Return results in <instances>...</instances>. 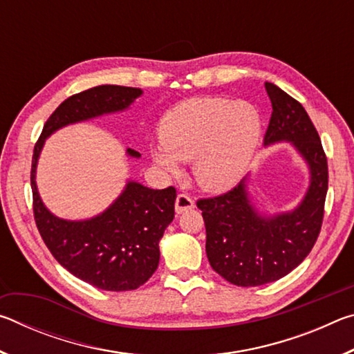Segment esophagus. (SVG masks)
Segmentation results:
<instances>
[{
    "label": "esophagus",
    "mask_w": 354,
    "mask_h": 354,
    "mask_svg": "<svg viewBox=\"0 0 354 354\" xmlns=\"http://www.w3.org/2000/svg\"><path fill=\"white\" fill-rule=\"evenodd\" d=\"M194 207H195V203H194V200L190 198V196L184 195V194H179L176 196V201H175L176 214H184V212H187Z\"/></svg>",
    "instance_id": "1"
}]
</instances>
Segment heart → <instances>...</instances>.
<instances>
[{"label":"heart","mask_w":354,"mask_h":354,"mask_svg":"<svg viewBox=\"0 0 354 354\" xmlns=\"http://www.w3.org/2000/svg\"><path fill=\"white\" fill-rule=\"evenodd\" d=\"M160 147L153 160L176 175L179 160L190 162L196 184L209 194H223L241 183L262 136L259 111L248 101L196 97L171 107L160 118Z\"/></svg>","instance_id":"heart-1"}]
</instances>
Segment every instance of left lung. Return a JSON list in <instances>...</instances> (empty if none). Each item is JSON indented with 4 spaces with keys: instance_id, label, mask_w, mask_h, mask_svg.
I'll list each match as a JSON object with an SVG mask.
<instances>
[{
    "instance_id": "8db88e82",
    "label": "left lung",
    "mask_w": 354,
    "mask_h": 354,
    "mask_svg": "<svg viewBox=\"0 0 354 354\" xmlns=\"http://www.w3.org/2000/svg\"><path fill=\"white\" fill-rule=\"evenodd\" d=\"M266 91L273 109L266 147L290 143L308 167L309 184L290 211L257 207L250 176L225 195L196 203L206 225L209 263L241 287L273 283L304 261L319 237L328 192L326 156L308 112L274 84L266 82Z\"/></svg>"
}]
</instances>
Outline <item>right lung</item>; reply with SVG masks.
Returning a JSON list of instances; mask_svg holds the SVG:
<instances>
[{"mask_svg":"<svg viewBox=\"0 0 354 354\" xmlns=\"http://www.w3.org/2000/svg\"><path fill=\"white\" fill-rule=\"evenodd\" d=\"M143 91L103 84L64 101L48 118L35 143L31 169L34 217L48 250L64 268L101 290H134L151 278L159 266V242L175 217L176 190L149 189L128 179L103 212L84 220L53 214L37 189V164L48 137L68 124L128 111ZM139 159L140 153L127 149Z\"/></svg>","mask_w":354,"mask_h":354,"instance_id":"right-lung-1","label":"right lung"}]
</instances>
